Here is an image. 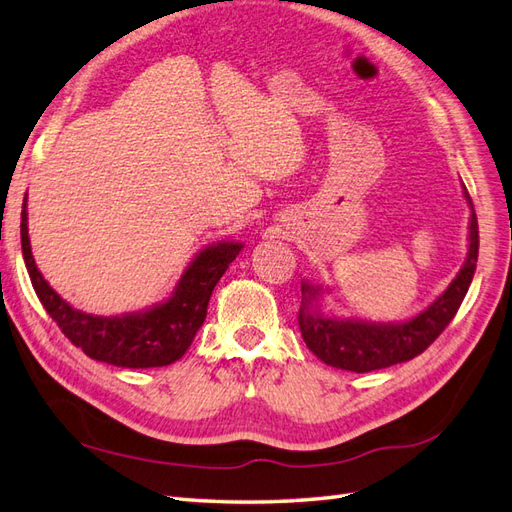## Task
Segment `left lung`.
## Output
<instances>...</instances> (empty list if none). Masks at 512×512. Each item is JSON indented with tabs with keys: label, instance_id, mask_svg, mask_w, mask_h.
<instances>
[{
	"label": "left lung",
	"instance_id": "8db88e82",
	"mask_svg": "<svg viewBox=\"0 0 512 512\" xmlns=\"http://www.w3.org/2000/svg\"><path fill=\"white\" fill-rule=\"evenodd\" d=\"M465 199L471 209L469 218V251L463 268L435 303L419 311L406 322H368L357 318L339 320L324 316L318 309L322 294L320 285L300 283L303 303L298 311V326L307 348L320 361L337 370L374 372L389 365L411 361L435 342L452 322L458 307L469 290L478 261V218L465 188Z\"/></svg>",
	"mask_w": 512,
	"mask_h": 512
}]
</instances>
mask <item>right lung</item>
Returning a JSON list of instances; mask_svg holds the SVG:
<instances>
[{"label":"right lung","mask_w":512,"mask_h":512,"mask_svg":"<svg viewBox=\"0 0 512 512\" xmlns=\"http://www.w3.org/2000/svg\"><path fill=\"white\" fill-rule=\"evenodd\" d=\"M25 205L28 196L21 212V251L38 300L73 346L82 348L90 359L116 368H162L186 355L196 331L205 322L209 296L231 261L242 251L240 242L222 240L209 244L190 261L173 294L164 303L123 316H93L71 307L36 268Z\"/></svg>","instance_id":"obj_1"}]
</instances>
